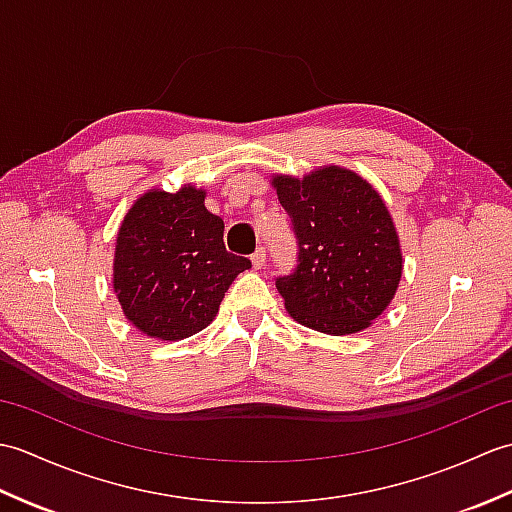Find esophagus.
Wrapping results in <instances>:
<instances>
[{
	"mask_svg": "<svg viewBox=\"0 0 512 512\" xmlns=\"http://www.w3.org/2000/svg\"><path fill=\"white\" fill-rule=\"evenodd\" d=\"M250 264H253L255 270L262 268L266 264V250L264 248H257L253 255H250Z\"/></svg>",
	"mask_w": 512,
	"mask_h": 512,
	"instance_id": "34e87169",
	"label": "esophagus"
}]
</instances>
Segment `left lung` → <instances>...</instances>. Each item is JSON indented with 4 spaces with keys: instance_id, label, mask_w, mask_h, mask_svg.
<instances>
[{
    "instance_id": "obj_1",
    "label": "left lung",
    "mask_w": 512,
    "mask_h": 512,
    "mask_svg": "<svg viewBox=\"0 0 512 512\" xmlns=\"http://www.w3.org/2000/svg\"><path fill=\"white\" fill-rule=\"evenodd\" d=\"M270 184L299 242L295 273L277 279L288 314L323 334L363 332L394 299L405 264L385 200L339 165L303 178L273 173Z\"/></svg>"
}]
</instances>
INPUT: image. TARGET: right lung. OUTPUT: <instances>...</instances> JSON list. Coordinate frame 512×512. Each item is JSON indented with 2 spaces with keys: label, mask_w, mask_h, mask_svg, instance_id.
<instances>
[{
  "label": "right lung",
  "mask_w": 512,
  "mask_h": 512,
  "mask_svg": "<svg viewBox=\"0 0 512 512\" xmlns=\"http://www.w3.org/2000/svg\"><path fill=\"white\" fill-rule=\"evenodd\" d=\"M206 191L138 195L118 226L112 286L125 319L149 339L182 341L209 325L224 292L250 268L226 253L224 222L204 206Z\"/></svg>",
  "instance_id": "1"
}]
</instances>
